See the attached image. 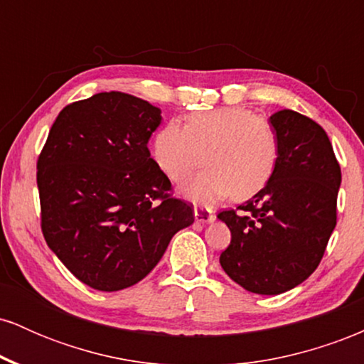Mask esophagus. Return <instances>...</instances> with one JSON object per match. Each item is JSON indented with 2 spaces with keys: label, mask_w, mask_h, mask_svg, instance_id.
<instances>
[{
  "label": "esophagus",
  "mask_w": 364,
  "mask_h": 364,
  "mask_svg": "<svg viewBox=\"0 0 364 364\" xmlns=\"http://www.w3.org/2000/svg\"><path fill=\"white\" fill-rule=\"evenodd\" d=\"M195 219H196V223L208 224V223H214L215 215H214V212L208 210V208H205V207H195Z\"/></svg>",
  "instance_id": "obj_1"
}]
</instances>
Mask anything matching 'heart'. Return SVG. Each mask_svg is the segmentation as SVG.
I'll return each mask as SVG.
<instances>
[{"label":"heart","instance_id":"b5f03b06","mask_svg":"<svg viewBox=\"0 0 364 364\" xmlns=\"http://www.w3.org/2000/svg\"><path fill=\"white\" fill-rule=\"evenodd\" d=\"M152 156L174 183L190 178L207 156L210 166L183 186L188 198L212 202L232 193L245 200L272 179L279 140L269 121L248 107L229 106L195 112L188 116L185 127L169 121L154 136Z\"/></svg>","mask_w":364,"mask_h":364}]
</instances>
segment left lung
Returning a JSON list of instances; mask_svg holds the SVG:
<instances>
[{
    "mask_svg": "<svg viewBox=\"0 0 364 364\" xmlns=\"http://www.w3.org/2000/svg\"><path fill=\"white\" fill-rule=\"evenodd\" d=\"M279 140L277 168L269 185L240 214L220 212L231 245L220 267L255 294H281L315 272L336 228L341 166L325 129L299 112L270 116Z\"/></svg>",
    "mask_w": 364,
    "mask_h": 364,
    "instance_id": "1",
    "label": "left lung"
}]
</instances>
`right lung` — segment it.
Wrapping results in <instances>:
<instances>
[{"mask_svg": "<svg viewBox=\"0 0 364 364\" xmlns=\"http://www.w3.org/2000/svg\"><path fill=\"white\" fill-rule=\"evenodd\" d=\"M161 121L144 99L101 92L58 114L37 161L46 243L97 291L140 282L195 220L191 205L168 195L171 181L150 157Z\"/></svg>", "mask_w": 364, "mask_h": 364, "instance_id": "1", "label": "right lung"}]
</instances>
